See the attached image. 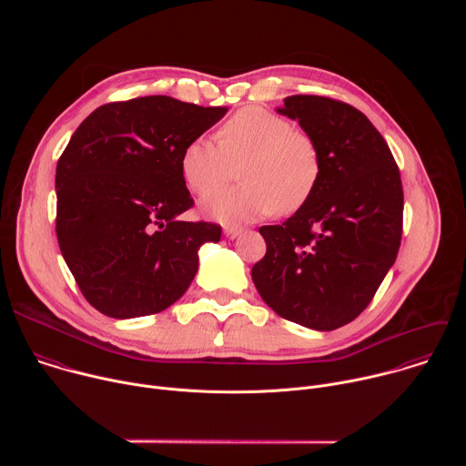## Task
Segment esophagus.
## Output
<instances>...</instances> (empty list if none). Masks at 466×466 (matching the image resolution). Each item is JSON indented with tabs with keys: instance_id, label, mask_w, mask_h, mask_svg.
I'll use <instances>...</instances> for the list:
<instances>
[{
	"instance_id": "esophagus-1",
	"label": "esophagus",
	"mask_w": 466,
	"mask_h": 466,
	"mask_svg": "<svg viewBox=\"0 0 466 466\" xmlns=\"http://www.w3.org/2000/svg\"><path fill=\"white\" fill-rule=\"evenodd\" d=\"M223 232H225V236H227L228 239H234V238H238L243 230H241V228H238V227H225V230H223Z\"/></svg>"
}]
</instances>
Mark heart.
Masks as SVG:
<instances>
[{"label": "heart", "instance_id": "obj_1", "mask_svg": "<svg viewBox=\"0 0 466 466\" xmlns=\"http://www.w3.org/2000/svg\"><path fill=\"white\" fill-rule=\"evenodd\" d=\"M242 167L244 184L215 189ZM187 187L208 195L203 210L225 225H243L300 210L313 195L322 171L320 151L311 135L271 110L245 106L219 128V142L210 137L191 140L180 157Z\"/></svg>", "mask_w": 466, "mask_h": 466}]
</instances>
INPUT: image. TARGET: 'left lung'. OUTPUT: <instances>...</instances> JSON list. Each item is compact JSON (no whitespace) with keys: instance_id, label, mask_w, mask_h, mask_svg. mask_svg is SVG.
I'll return each mask as SVG.
<instances>
[{"instance_id":"left-lung-1","label":"left lung","mask_w":466,"mask_h":466,"mask_svg":"<svg viewBox=\"0 0 466 466\" xmlns=\"http://www.w3.org/2000/svg\"><path fill=\"white\" fill-rule=\"evenodd\" d=\"M277 112L299 119L315 138L322 171L300 210L259 228L268 252L250 275L280 317L329 331L369 306L396 259L404 218L400 171L369 117L343 101L289 96Z\"/></svg>"}]
</instances>
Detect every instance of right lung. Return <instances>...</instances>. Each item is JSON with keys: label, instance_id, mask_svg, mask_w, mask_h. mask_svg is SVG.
Listing matches in <instances>:
<instances>
[{"label": "right lung", "instance_id": "obj_1", "mask_svg": "<svg viewBox=\"0 0 466 466\" xmlns=\"http://www.w3.org/2000/svg\"><path fill=\"white\" fill-rule=\"evenodd\" d=\"M227 110L147 96L103 105L74 132L56 164V238L103 315L169 308L189 288L201 245L219 241V225L178 219L193 207L180 157Z\"/></svg>", "mask_w": 466, "mask_h": 466}]
</instances>
